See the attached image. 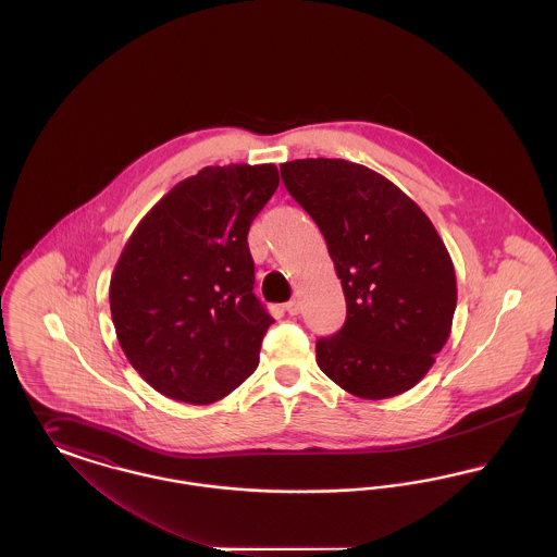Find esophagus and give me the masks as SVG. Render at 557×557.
Segmentation results:
<instances>
[{
	"label": "esophagus",
	"instance_id": "1",
	"mask_svg": "<svg viewBox=\"0 0 557 557\" xmlns=\"http://www.w3.org/2000/svg\"><path fill=\"white\" fill-rule=\"evenodd\" d=\"M284 311L294 318V315H298V313H300V305H298L296 300H290V302H286V305H284Z\"/></svg>",
	"mask_w": 557,
	"mask_h": 557
}]
</instances>
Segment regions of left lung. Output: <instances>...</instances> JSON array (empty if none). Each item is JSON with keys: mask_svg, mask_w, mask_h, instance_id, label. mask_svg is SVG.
Segmentation results:
<instances>
[{"mask_svg": "<svg viewBox=\"0 0 557 557\" xmlns=\"http://www.w3.org/2000/svg\"><path fill=\"white\" fill-rule=\"evenodd\" d=\"M280 171L318 223L345 292V325L319 338V368L359 398L413 388L447 343L457 305L445 242L403 189L363 164L302 159Z\"/></svg>", "mask_w": 557, "mask_h": 557, "instance_id": "1", "label": "left lung"}]
</instances>
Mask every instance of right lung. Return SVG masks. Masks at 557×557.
Listing matches in <instances>:
<instances>
[{
    "label": "right lung",
    "mask_w": 557,
    "mask_h": 557,
    "mask_svg": "<svg viewBox=\"0 0 557 557\" xmlns=\"http://www.w3.org/2000/svg\"><path fill=\"white\" fill-rule=\"evenodd\" d=\"M277 186L275 164L205 166L127 239L110 313L129 363L160 395L209 405L257 370L273 318L252 292L248 230Z\"/></svg>",
    "instance_id": "obj_1"
}]
</instances>
